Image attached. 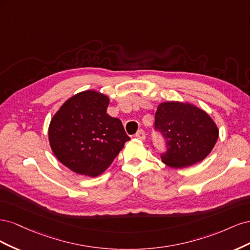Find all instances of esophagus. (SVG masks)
I'll use <instances>...</instances> for the list:
<instances>
[{"label":"esophagus","instance_id":"esophagus-1","mask_svg":"<svg viewBox=\"0 0 250 250\" xmlns=\"http://www.w3.org/2000/svg\"><path fill=\"white\" fill-rule=\"evenodd\" d=\"M135 138L141 140V141H144V140L146 139V133H145V131H144L143 129H140V130L137 132V134H135Z\"/></svg>","mask_w":250,"mask_h":250}]
</instances>
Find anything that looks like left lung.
Masks as SVG:
<instances>
[{
	"label": "left lung",
	"instance_id": "obj_1",
	"mask_svg": "<svg viewBox=\"0 0 250 250\" xmlns=\"http://www.w3.org/2000/svg\"><path fill=\"white\" fill-rule=\"evenodd\" d=\"M154 126L167 141L164 164L174 169L203 161L215 147L219 129L207 111L188 102L168 101L158 105Z\"/></svg>",
	"mask_w": 250,
	"mask_h": 250
}]
</instances>
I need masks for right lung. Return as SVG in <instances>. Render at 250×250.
<instances>
[{"mask_svg":"<svg viewBox=\"0 0 250 250\" xmlns=\"http://www.w3.org/2000/svg\"><path fill=\"white\" fill-rule=\"evenodd\" d=\"M108 104V96L83 90L69 98L51 119L50 147L57 160L76 174L100 175L130 140L122 122L106 113Z\"/></svg>","mask_w":250,"mask_h":250,"instance_id":"obj_1","label":"right lung"}]
</instances>
